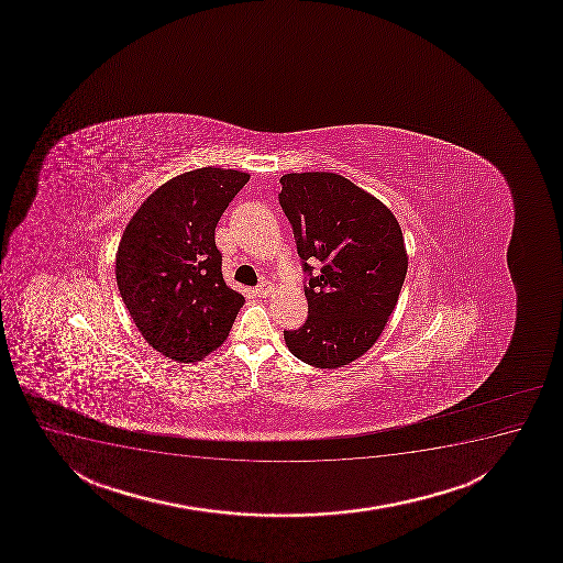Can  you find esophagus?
Returning <instances> with one entry per match:
<instances>
[{
    "label": "esophagus",
    "mask_w": 563,
    "mask_h": 563,
    "mask_svg": "<svg viewBox=\"0 0 563 563\" xmlns=\"http://www.w3.org/2000/svg\"><path fill=\"white\" fill-rule=\"evenodd\" d=\"M272 291H273L272 283H262V285L256 286V288H254V294H256V296H258V298H267V296H269V294H272Z\"/></svg>",
    "instance_id": "1"
}]
</instances>
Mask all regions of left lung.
<instances>
[{
  "instance_id": "obj_1",
  "label": "left lung",
  "mask_w": 563,
  "mask_h": 563,
  "mask_svg": "<svg viewBox=\"0 0 563 563\" xmlns=\"http://www.w3.org/2000/svg\"><path fill=\"white\" fill-rule=\"evenodd\" d=\"M280 185L309 303L305 324L285 331L286 346L312 367H343L377 343L396 309L409 264L404 233L383 201L338 173H288Z\"/></svg>"
}]
</instances>
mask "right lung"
<instances>
[{
    "instance_id": "add662e5",
    "label": "right lung",
    "mask_w": 563,
    "mask_h": 563,
    "mask_svg": "<svg viewBox=\"0 0 563 563\" xmlns=\"http://www.w3.org/2000/svg\"><path fill=\"white\" fill-rule=\"evenodd\" d=\"M249 173L201 167L143 201L120 239L117 285L146 343L199 362L232 330L245 298L225 285L214 228Z\"/></svg>"
}]
</instances>
